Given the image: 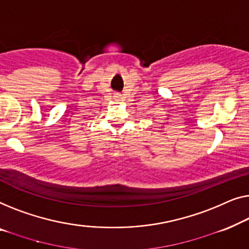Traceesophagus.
<instances>
[{
	"label": "esophagus",
	"instance_id": "34e87169",
	"mask_svg": "<svg viewBox=\"0 0 249 249\" xmlns=\"http://www.w3.org/2000/svg\"><path fill=\"white\" fill-rule=\"evenodd\" d=\"M115 97H116V99H122V98H121V96H120V94H117V96H115Z\"/></svg>",
	"mask_w": 249,
	"mask_h": 249
}]
</instances>
